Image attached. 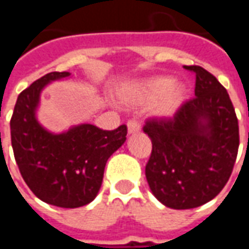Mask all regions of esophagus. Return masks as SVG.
Instances as JSON below:
<instances>
[{"mask_svg":"<svg viewBox=\"0 0 249 249\" xmlns=\"http://www.w3.org/2000/svg\"><path fill=\"white\" fill-rule=\"evenodd\" d=\"M140 129H141V125L137 120L132 119L128 121V132H129V133H137Z\"/></svg>","mask_w":249,"mask_h":249,"instance_id":"34e87169","label":"esophagus"}]
</instances>
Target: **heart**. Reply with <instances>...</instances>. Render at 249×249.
Here are the masks:
<instances>
[{
	"label": "heart",
	"mask_w": 249,
	"mask_h": 249,
	"mask_svg": "<svg viewBox=\"0 0 249 249\" xmlns=\"http://www.w3.org/2000/svg\"><path fill=\"white\" fill-rule=\"evenodd\" d=\"M184 98V88L173 85L171 77H155L136 87L132 100L137 104L156 101L155 112L160 116H171L176 112Z\"/></svg>",
	"instance_id": "1"
}]
</instances>
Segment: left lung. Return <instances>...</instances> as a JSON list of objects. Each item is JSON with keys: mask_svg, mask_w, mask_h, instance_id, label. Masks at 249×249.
Listing matches in <instances>:
<instances>
[{"mask_svg": "<svg viewBox=\"0 0 249 249\" xmlns=\"http://www.w3.org/2000/svg\"><path fill=\"white\" fill-rule=\"evenodd\" d=\"M195 97L171 117H152L142 130L151 137L145 165L152 193L168 208L191 209L216 197L233 171L239 123L230 94L217 78L197 65Z\"/></svg>", "mask_w": 249, "mask_h": 249, "instance_id": "obj_1", "label": "left lung"}]
</instances>
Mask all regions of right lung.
<instances>
[{
	"label": "right lung",
	"mask_w": 249,
	"mask_h": 249,
	"mask_svg": "<svg viewBox=\"0 0 249 249\" xmlns=\"http://www.w3.org/2000/svg\"><path fill=\"white\" fill-rule=\"evenodd\" d=\"M52 71L19 93L10 119V136L19 173L37 197L60 208H78L97 196L108 159L126 140L128 128L103 130L90 124L61 135L36 120L40 93L48 82L69 77Z\"/></svg>",
	"instance_id": "right-lung-1"
}]
</instances>
